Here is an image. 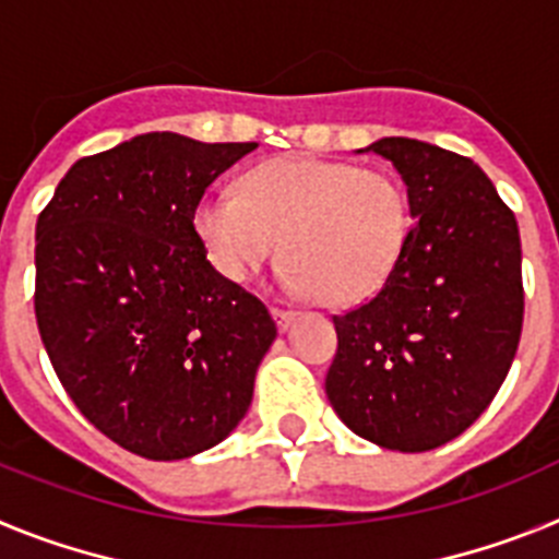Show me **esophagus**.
Here are the masks:
<instances>
[{"instance_id": "34e87169", "label": "esophagus", "mask_w": 559, "mask_h": 559, "mask_svg": "<svg viewBox=\"0 0 559 559\" xmlns=\"http://www.w3.org/2000/svg\"><path fill=\"white\" fill-rule=\"evenodd\" d=\"M271 313H274L276 328L283 330V333L290 328V324H294V319H296L294 310H288V308H271Z\"/></svg>"}]
</instances>
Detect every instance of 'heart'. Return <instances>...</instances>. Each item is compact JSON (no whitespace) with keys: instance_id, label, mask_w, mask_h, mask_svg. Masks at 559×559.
I'll use <instances>...</instances> for the list:
<instances>
[{"instance_id":"heart-1","label":"heart","mask_w":559,"mask_h":559,"mask_svg":"<svg viewBox=\"0 0 559 559\" xmlns=\"http://www.w3.org/2000/svg\"><path fill=\"white\" fill-rule=\"evenodd\" d=\"M192 224L210 263L231 283L283 249L285 288L355 305L392 276L412 235V204L386 170L283 156L251 167L240 195L206 192Z\"/></svg>"}]
</instances>
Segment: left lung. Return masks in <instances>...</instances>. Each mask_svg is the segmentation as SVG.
I'll list each match as a JSON object with an SVG mask.
<instances>
[{
  "label": "left lung",
  "mask_w": 559,
  "mask_h": 559,
  "mask_svg": "<svg viewBox=\"0 0 559 559\" xmlns=\"http://www.w3.org/2000/svg\"><path fill=\"white\" fill-rule=\"evenodd\" d=\"M364 151L400 173L414 224L383 288L333 316L338 349L324 389L358 437L389 451H433L481 417L515 358L518 221L467 156L406 136Z\"/></svg>",
  "instance_id": "1"
}]
</instances>
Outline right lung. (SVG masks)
<instances>
[{
    "mask_svg": "<svg viewBox=\"0 0 559 559\" xmlns=\"http://www.w3.org/2000/svg\"><path fill=\"white\" fill-rule=\"evenodd\" d=\"M254 147L142 133L78 159L38 215L44 349L83 417L136 456H195L251 406L276 324L212 269L192 218Z\"/></svg>",
    "mask_w": 559,
    "mask_h": 559,
    "instance_id": "1",
    "label": "right lung"
}]
</instances>
